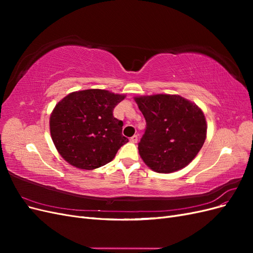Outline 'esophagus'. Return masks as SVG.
Instances as JSON below:
<instances>
[{"instance_id":"esophagus-1","label":"esophagus","mask_w":253,"mask_h":253,"mask_svg":"<svg viewBox=\"0 0 253 253\" xmlns=\"http://www.w3.org/2000/svg\"><path fill=\"white\" fill-rule=\"evenodd\" d=\"M129 141H131L132 143H136L137 141H138V136L134 135L133 137H131V138H129Z\"/></svg>"}]
</instances>
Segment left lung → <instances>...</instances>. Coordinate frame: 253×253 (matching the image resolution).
<instances>
[{
    "instance_id": "1",
    "label": "left lung",
    "mask_w": 253,
    "mask_h": 253,
    "mask_svg": "<svg viewBox=\"0 0 253 253\" xmlns=\"http://www.w3.org/2000/svg\"><path fill=\"white\" fill-rule=\"evenodd\" d=\"M147 122L138 143L143 163L157 173H173L187 167L203 148L207 137L204 112L179 95L135 96Z\"/></svg>"
}]
</instances>
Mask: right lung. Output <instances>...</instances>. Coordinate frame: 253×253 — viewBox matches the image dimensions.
Instances as JSON below:
<instances>
[{"label":"right lung","mask_w":253,"mask_h":253,"mask_svg":"<svg viewBox=\"0 0 253 253\" xmlns=\"http://www.w3.org/2000/svg\"><path fill=\"white\" fill-rule=\"evenodd\" d=\"M126 96L90 88L70 93L56 104L49 117L53 144L66 163L81 170L100 168L128 142L124 122L113 110Z\"/></svg>","instance_id":"obj_1"}]
</instances>
